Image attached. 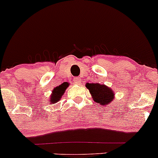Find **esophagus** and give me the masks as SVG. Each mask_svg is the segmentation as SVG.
<instances>
[{
	"label": "esophagus",
	"instance_id": "34e87169",
	"mask_svg": "<svg viewBox=\"0 0 158 158\" xmlns=\"http://www.w3.org/2000/svg\"><path fill=\"white\" fill-rule=\"evenodd\" d=\"M81 82V80H80V78H75L74 79V83L77 84V85H79V83Z\"/></svg>",
	"mask_w": 158,
	"mask_h": 158
}]
</instances>
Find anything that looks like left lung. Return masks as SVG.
I'll list each match as a JSON object with an SVG mask.
<instances>
[{
  "label": "left lung",
  "mask_w": 158,
  "mask_h": 158,
  "mask_svg": "<svg viewBox=\"0 0 158 158\" xmlns=\"http://www.w3.org/2000/svg\"><path fill=\"white\" fill-rule=\"evenodd\" d=\"M85 87L89 89L92 98L96 103L101 106L110 105V102L115 99L114 91L111 88L104 84L88 83L85 84Z\"/></svg>",
  "instance_id": "8db88e82"
}]
</instances>
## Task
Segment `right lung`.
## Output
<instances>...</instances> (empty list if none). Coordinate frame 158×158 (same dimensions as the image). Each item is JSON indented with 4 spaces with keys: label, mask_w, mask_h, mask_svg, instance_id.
I'll list each match as a JSON object with an SVG mask.
<instances>
[{
    "label": "right lung",
    "mask_w": 158,
    "mask_h": 158,
    "mask_svg": "<svg viewBox=\"0 0 158 158\" xmlns=\"http://www.w3.org/2000/svg\"><path fill=\"white\" fill-rule=\"evenodd\" d=\"M69 85L68 82H64V83L61 84L59 86L54 88L51 96H50L49 100H48L49 103H56L57 102H59L61 98H62V96H63L64 93H65V90L68 88Z\"/></svg>",
    "instance_id": "right-lung-1"
}]
</instances>
